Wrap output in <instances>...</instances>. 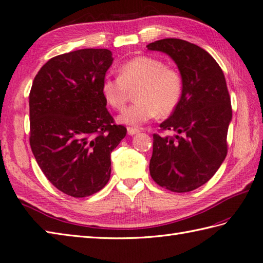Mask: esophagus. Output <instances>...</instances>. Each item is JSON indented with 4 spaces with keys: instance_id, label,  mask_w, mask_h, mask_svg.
<instances>
[{
    "instance_id": "1",
    "label": "esophagus",
    "mask_w": 263,
    "mask_h": 263,
    "mask_svg": "<svg viewBox=\"0 0 263 263\" xmlns=\"http://www.w3.org/2000/svg\"><path fill=\"white\" fill-rule=\"evenodd\" d=\"M140 131H139V128H136V127H127V135L128 136H135L137 135V133H139Z\"/></svg>"
}]
</instances>
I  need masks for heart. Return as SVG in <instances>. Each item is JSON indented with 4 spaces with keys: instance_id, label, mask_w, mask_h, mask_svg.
<instances>
[{
    "instance_id": "1",
    "label": "heart",
    "mask_w": 263,
    "mask_h": 263,
    "mask_svg": "<svg viewBox=\"0 0 263 263\" xmlns=\"http://www.w3.org/2000/svg\"><path fill=\"white\" fill-rule=\"evenodd\" d=\"M182 87V77L176 68L161 59L141 55L123 64L118 77L106 76L101 93L108 105L121 110L136 90L137 102L118 115V122L139 126L157 115L172 114L181 99Z\"/></svg>"
}]
</instances>
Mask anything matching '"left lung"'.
I'll return each mask as SVG.
<instances>
[{
	"instance_id": "1",
	"label": "left lung",
	"mask_w": 263,
	"mask_h": 263,
	"mask_svg": "<svg viewBox=\"0 0 263 263\" xmlns=\"http://www.w3.org/2000/svg\"><path fill=\"white\" fill-rule=\"evenodd\" d=\"M147 48L171 57L183 84L176 110L159 125L177 135L153 136L149 172L161 187L192 192L206 183L227 156L233 110L223 71L209 52L187 41L164 39Z\"/></svg>"
}]
</instances>
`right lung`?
<instances>
[{"mask_svg": "<svg viewBox=\"0 0 263 263\" xmlns=\"http://www.w3.org/2000/svg\"><path fill=\"white\" fill-rule=\"evenodd\" d=\"M112 64L107 49H82L43 65L29 93L30 148L53 186L86 197L110 178V154L126 136L107 110L101 93Z\"/></svg>", "mask_w": 263, "mask_h": 263, "instance_id": "obj_1", "label": "right lung"}]
</instances>
